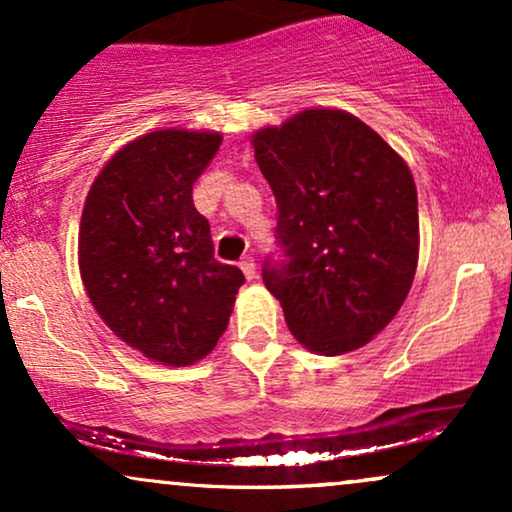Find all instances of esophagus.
I'll return each instance as SVG.
<instances>
[{
    "instance_id": "1",
    "label": "esophagus",
    "mask_w": 512,
    "mask_h": 512,
    "mask_svg": "<svg viewBox=\"0 0 512 512\" xmlns=\"http://www.w3.org/2000/svg\"><path fill=\"white\" fill-rule=\"evenodd\" d=\"M240 269H243V274H245V279L248 281H252L257 276V267H255V260H252V257L248 255V257H243V260H240Z\"/></svg>"
}]
</instances>
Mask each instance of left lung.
<instances>
[{
  "instance_id": "left-lung-1",
  "label": "left lung",
  "mask_w": 512,
  "mask_h": 512,
  "mask_svg": "<svg viewBox=\"0 0 512 512\" xmlns=\"http://www.w3.org/2000/svg\"><path fill=\"white\" fill-rule=\"evenodd\" d=\"M272 187L281 264L262 279L298 344L361 349L399 313L419 262V202L404 158L356 115L310 108L252 134Z\"/></svg>"
}]
</instances>
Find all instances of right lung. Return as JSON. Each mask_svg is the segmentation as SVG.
I'll use <instances>...</instances> for the list:
<instances>
[{
    "label": "right lung",
    "instance_id": "obj_1",
    "mask_svg": "<svg viewBox=\"0 0 512 512\" xmlns=\"http://www.w3.org/2000/svg\"><path fill=\"white\" fill-rule=\"evenodd\" d=\"M221 139L175 127L132 139L96 175L81 211L79 269L93 308L163 366L202 361L245 284L214 257L209 221L192 202Z\"/></svg>",
    "mask_w": 512,
    "mask_h": 512
}]
</instances>
